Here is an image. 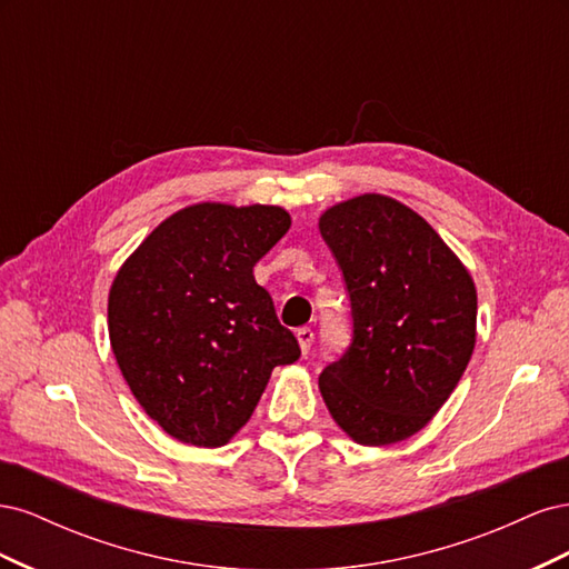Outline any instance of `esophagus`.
I'll list each match as a JSON object with an SVG mask.
<instances>
[{
	"instance_id": "34e87169",
	"label": "esophagus",
	"mask_w": 569,
	"mask_h": 569,
	"mask_svg": "<svg viewBox=\"0 0 569 569\" xmlns=\"http://www.w3.org/2000/svg\"><path fill=\"white\" fill-rule=\"evenodd\" d=\"M297 339H299V349H301V353L306 356L308 351H311V347H313V339H316V335H313L311 327H301V330H297Z\"/></svg>"
}]
</instances>
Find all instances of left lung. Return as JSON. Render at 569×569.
Masks as SVG:
<instances>
[{"label": "left lung", "instance_id": "left-lung-1", "mask_svg": "<svg viewBox=\"0 0 569 569\" xmlns=\"http://www.w3.org/2000/svg\"><path fill=\"white\" fill-rule=\"evenodd\" d=\"M351 297L353 341L318 387L356 443L389 446L432 420L477 341L470 270L429 222L385 194L339 201L318 220Z\"/></svg>", "mask_w": 569, "mask_h": 569}]
</instances>
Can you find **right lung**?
Wrapping results in <instances>:
<instances>
[{
  "label": "right lung",
  "instance_id": "obj_1",
  "mask_svg": "<svg viewBox=\"0 0 569 569\" xmlns=\"http://www.w3.org/2000/svg\"><path fill=\"white\" fill-rule=\"evenodd\" d=\"M291 226L282 206H184L153 228L109 289L116 363L173 439L218 449L242 429L272 370L299 360L253 266Z\"/></svg>",
  "mask_w": 569,
  "mask_h": 569
}]
</instances>
